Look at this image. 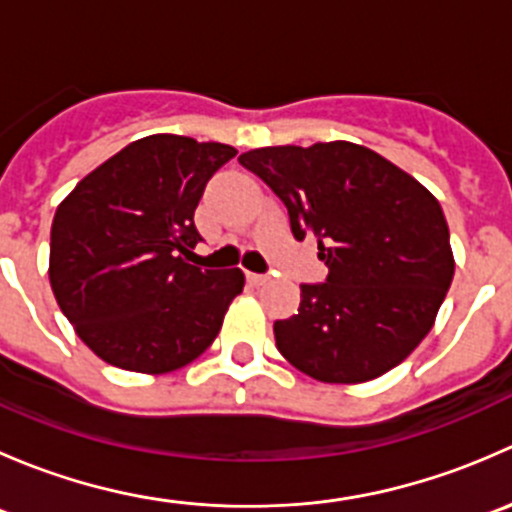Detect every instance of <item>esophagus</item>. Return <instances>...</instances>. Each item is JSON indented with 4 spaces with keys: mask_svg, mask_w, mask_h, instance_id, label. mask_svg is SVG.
I'll use <instances>...</instances> for the list:
<instances>
[{
    "mask_svg": "<svg viewBox=\"0 0 512 512\" xmlns=\"http://www.w3.org/2000/svg\"><path fill=\"white\" fill-rule=\"evenodd\" d=\"M247 282H250V285H265V282H270V275H257V272H247Z\"/></svg>",
    "mask_w": 512,
    "mask_h": 512,
    "instance_id": "esophagus-1",
    "label": "esophagus"
}]
</instances>
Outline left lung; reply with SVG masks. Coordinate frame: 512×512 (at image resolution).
Returning a JSON list of instances; mask_svg holds the SVG:
<instances>
[{"label": "left lung", "mask_w": 512, "mask_h": 512, "mask_svg": "<svg viewBox=\"0 0 512 512\" xmlns=\"http://www.w3.org/2000/svg\"><path fill=\"white\" fill-rule=\"evenodd\" d=\"M242 165L285 203L297 240L314 235L327 282L302 285L275 322L280 354L324 384L399 366L431 332L451 287V235L438 200L379 153L349 141L272 146Z\"/></svg>", "instance_id": "left-lung-1"}]
</instances>
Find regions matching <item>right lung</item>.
<instances>
[{
    "label": "right lung",
    "instance_id": "obj_1",
    "mask_svg": "<svg viewBox=\"0 0 512 512\" xmlns=\"http://www.w3.org/2000/svg\"><path fill=\"white\" fill-rule=\"evenodd\" d=\"M237 151L156 133L86 175L51 223L49 280L81 342L108 364L165 374L218 337L242 270L190 265L208 180Z\"/></svg>",
    "mask_w": 512,
    "mask_h": 512
}]
</instances>
